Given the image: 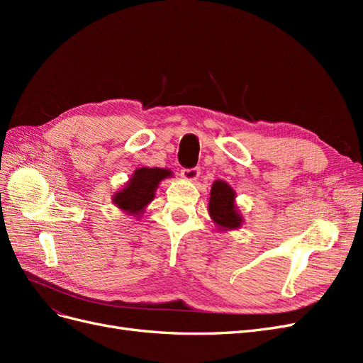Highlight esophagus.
Returning a JSON list of instances; mask_svg holds the SVG:
<instances>
[{"instance_id":"1","label":"esophagus","mask_w":363,"mask_h":363,"mask_svg":"<svg viewBox=\"0 0 363 363\" xmlns=\"http://www.w3.org/2000/svg\"><path fill=\"white\" fill-rule=\"evenodd\" d=\"M199 175H200V168L182 169V177L188 182H195L196 179H199Z\"/></svg>"}]
</instances>
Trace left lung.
<instances>
[{"mask_svg": "<svg viewBox=\"0 0 363 363\" xmlns=\"http://www.w3.org/2000/svg\"><path fill=\"white\" fill-rule=\"evenodd\" d=\"M236 194L232 186L223 180H216L212 184L211 199H208V215H211L218 230H236L242 225V216L236 208Z\"/></svg>", "mask_w": 363, "mask_h": 363, "instance_id": "8db88e82", "label": "left lung"}]
</instances>
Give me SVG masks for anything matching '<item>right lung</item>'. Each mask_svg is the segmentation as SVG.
<instances>
[{
  "label": "right lung",
  "instance_id": "obj_1",
  "mask_svg": "<svg viewBox=\"0 0 363 363\" xmlns=\"http://www.w3.org/2000/svg\"><path fill=\"white\" fill-rule=\"evenodd\" d=\"M172 172L164 168H139L131 175L123 191L113 195V203L131 216H139L155 199V192L163 179L171 177Z\"/></svg>",
  "mask_w": 363,
  "mask_h": 363
}]
</instances>
